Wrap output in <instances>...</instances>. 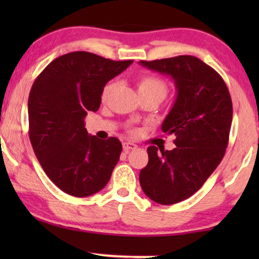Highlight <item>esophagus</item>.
Wrapping results in <instances>:
<instances>
[{"label":"esophagus","instance_id":"obj_1","mask_svg":"<svg viewBox=\"0 0 259 259\" xmlns=\"http://www.w3.org/2000/svg\"><path fill=\"white\" fill-rule=\"evenodd\" d=\"M122 147H123V152H126V153H128L131 150H136L137 148V145L133 144V143H123L122 144Z\"/></svg>","mask_w":259,"mask_h":259}]
</instances>
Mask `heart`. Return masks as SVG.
Listing matches in <instances>:
<instances>
[{"instance_id": "1", "label": "heart", "mask_w": 259, "mask_h": 259, "mask_svg": "<svg viewBox=\"0 0 259 259\" xmlns=\"http://www.w3.org/2000/svg\"><path fill=\"white\" fill-rule=\"evenodd\" d=\"M115 87V81L108 82L102 90L101 98L102 100H106L108 95L112 93V91ZM137 88L139 92L140 97H155L159 99H164L167 94V84L160 77L154 75H140L137 80Z\"/></svg>"}]
</instances>
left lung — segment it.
I'll return each instance as SVG.
<instances>
[{
	"instance_id": "left-lung-1",
	"label": "left lung",
	"mask_w": 259,
	"mask_h": 259,
	"mask_svg": "<svg viewBox=\"0 0 259 259\" xmlns=\"http://www.w3.org/2000/svg\"><path fill=\"white\" fill-rule=\"evenodd\" d=\"M139 63L169 75L177 88L175 105L161 125L162 132L175 134L177 147L147 148L140 185L155 203L177 204L196 193L221 164L232 122L231 97L223 77L196 56Z\"/></svg>"
}]
</instances>
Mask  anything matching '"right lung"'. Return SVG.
<instances>
[{"instance_id": "add662e5", "label": "right lung", "mask_w": 259, "mask_h": 259, "mask_svg": "<svg viewBox=\"0 0 259 259\" xmlns=\"http://www.w3.org/2000/svg\"><path fill=\"white\" fill-rule=\"evenodd\" d=\"M133 61H113L93 53L59 56L34 81L28 99L29 139L48 178L74 197H88L107 185L122 145L90 136L88 111L97 112L102 90Z\"/></svg>"}]
</instances>
